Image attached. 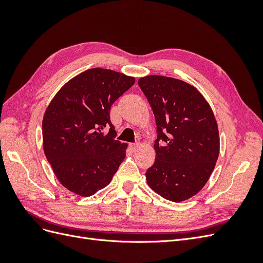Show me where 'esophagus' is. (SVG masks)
I'll return each instance as SVG.
<instances>
[{
    "label": "esophagus",
    "instance_id": "1",
    "mask_svg": "<svg viewBox=\"0 0 263 263\" xmlns=\"http://www.w3.org/2000/svg\"><path fill=\"white\" fill-rule=\"evenodd\" d=\"M139 148V144H130V149L133 151H136Z\"/></svg>",
    "mask_w": 263,
    "mask_h": 263
}]
</instances>
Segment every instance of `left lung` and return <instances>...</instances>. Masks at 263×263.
Instances as JSON below:
<instances>
[{"label": "left lung", "mask_w": 263, "mask_h": 263, "mask_svg": "<svg viewBox=\"0 0 263 263\" xmlns=\"http://www.w3.org/2000/svg\"><path fill=\"white\" fill-rule=\"evenodd\" d=\"M138 84L155 114L156 161L148 185L165 200L183 202L209 181L219 155L216 118L202 93L179 79L140 78Z\"/></svg>", "instance_id": "obj_1"}]
</instances>
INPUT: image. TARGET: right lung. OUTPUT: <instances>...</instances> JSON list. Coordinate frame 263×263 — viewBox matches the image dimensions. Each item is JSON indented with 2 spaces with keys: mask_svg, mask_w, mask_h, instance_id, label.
Segmentation results:
<instances>
[{
  "mask_svg": "<svg viewBox=\"0 0 263 263\" xmlns=\"http://www.w3.org/2000/svg\"><path fill=\"white\" fill-rule=\"evenodd\" d=\"M135 78L93 68L55 93L43 118V147L54 176L70 192L91 196L105 187L126 157L128 145L115 140L109 109ZM110 127L105 134L102 129Z\"/></svg>",
  "mask_w": 263,
  "mask_h": 263,
  "instance_id": "obj_1",
  "label": "right lung"
}]
</instances>
